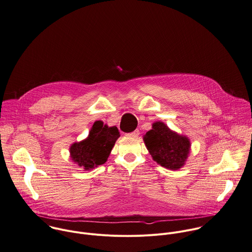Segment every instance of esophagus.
Segmentation results:
<instances>
[{
    "mask_svg": "<svg viewBox=\"0 0 252 252\" xmlns=\"http://www.w3.org/2000/svg\"><path fill=\"white\" fill-rule=\"evenodd\" d=\"M139 130L138 129H135L134 131H132V132H129V133H126V136H129V137H137L138 135H139Z\"/></svg>",
    "mask_w": 252,
    "mask_h": 252,
    "instance_id": "34e87169",
    "label": "esophagus"
}]
</instances>
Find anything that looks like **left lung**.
Listing matches in <instances>:
<instances>
[{
  "label": "left lung",
  "mask_w": 252,
  "mask_h": 252,
  "mask_svg": "<svg viewBox=\"0 0 252 252\" xmlns=\"http://www.w3.org/2000/svg\"><path fill=\"white\" fill-rule=\"evenodd\" d=\"M144 141L153 159L166 168L178 169L188 158L189 139L171 131L161 122L153 125L144 135Z\"/></svg>",
  "instance_id": "left-lung-1"
}]
</instances>
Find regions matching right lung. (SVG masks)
<instances>
[{"mask_svg": "<svg viewBox=\"0 0 252 252\" xmlns=\"http://www.w3.org/2000/svg\"><path fill=\"white\" fill-rule=\"evenodd\" d=\"M119 136L120 132L116 126L108 127L97 121L86 140L71 146V158L85 170L93 169L107 160Z\"/></svg>", "mask_w": 252, "mask_h": 252, "instance_id": "right-lung-1", "label": "right lung"}]
</instances>
